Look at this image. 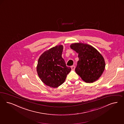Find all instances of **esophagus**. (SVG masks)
Masks as SVG:
<instances>
[{"instance_id": "esophagus-1", "label": "esophagus", "mask_w": 124, "mask_h": 124, "mask_svg": "<svg viewBox=\"0 0 124 124\" xmlns=\"http://www.w3.org/2000/svg\"><path fill=\"white\" fill-rule=\"evenodd\" d=\"M71 70H75V65H72V66H71Z\"/></svg>"}]
</instances>
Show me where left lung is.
I'll return each instance as SVG.
<instances>
[{
  "mask_svg": "<svg viewBox=\"0 0 124 124\" xmlns=\"http://www.w3.org/2000/svg\"><path fill=\"white\" fill-rule=\"evenodd\" d=\"M70 47L78 53L79 60L75 71L86 83L97 80L103 72L105 63L102 55L94 47L88 44L76 43Z\"/></svg>",
  "mask_w": 124,
  "mask_h": 124,
  "instance_id": "left-lung-1",
  "label": "left lung"
}]
</instances>
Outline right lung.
I'll return each instance as SVG.
<instances>
[{
	"instance_id": "1",
	"label": "right lung",
	"mask_w": 124,
	"mask_h": 124,
	"mask_svg": "<svg viewBox=\"0 0 124 124\" xmlns=\"http://www.w3.org/2000/svg\"><path fill=\"white\" fill-rule=\"evenodd\" d=\"M63 49L62 45L56 46L44 52L38 60L37 70L39 77L51 87L62 85L71 70L62 57Z\"/></svg>"
}]
</instances>
